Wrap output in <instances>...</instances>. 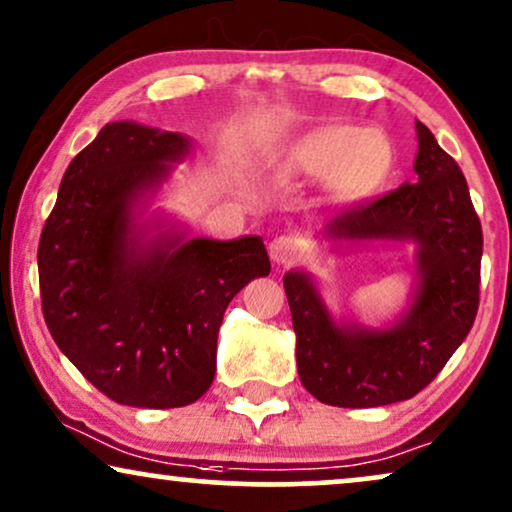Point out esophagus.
Segmentation results:
<instances>
[{"instance_id": "34e87169", "label": "esophagus", "mask_w": 512, "mask_h": 512, "mask_svg": "<svg viewBox=\"0 0 512 512\" xmlns=\"http://www.w3.org/2000/svg\"><path fill=\"white\" fill-rule=\"evenodd\" d=\"M269 255L276 264H292L302 255V243L295 236H276L269 243Z\"/></svg>"}]
</instances>
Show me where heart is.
Listing matches in <instances>:
<instances>
[{
    "label": "heart",
    "instance_id": "b5f03b06",
    "mask_svg": "<svg viewBox=\"0 0 512 512\" xmlns=\"http://www.w3.org/2000/svg\"><path fill=\"white\" fill-rule=\"evenodd\" d=\"M393 145L381 131L330 124L299 138L288 152L290 173L325 180L339 201H360L377 192L393 170Z\"/></svg>",
    "mask_w": 512,
    "mask_h": 512
}]
</instances>
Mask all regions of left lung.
<instances>
[{"label": "left lung", "mask_w": 512, "mask_h": 512, "mask_svg": "<svg viewBox=\"0 0 512 512\" xmlns=\"http://www.w3.org/2000/svg\"><path fill=\"white\" fill-rule=\"evenodd\" d=\"M417 182L356 203L325 227L339 241L414 238L421 285L407 316L374 332L332 323L309 278H283L306 391L335 407L410 400L438 377L473 327L480 306L482 227L459 163L417 121Z\"/></svg>", "instance_id": "1"}]
</instances>
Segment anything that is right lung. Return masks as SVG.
<instances>
[{
	"mask_svg": "<svg viewBox=\"0 0 512 512\" xmlns=\"http://www.w3.org/2000/svg\"><path fill=\"white\" fill-rule=\"evenodd\" d=\"M189 149L180 133L107 124L67 166L37 250L42 311L72 365L119 405L185 407L215 377L236 292L269 276L262 238L142 245L131 203Z\"/></svg>",
	"mask_w": 512,
	"mask_h": 512,
	"instance_id": "obj_1",
	"label": "right lung"
}]
</instances>
